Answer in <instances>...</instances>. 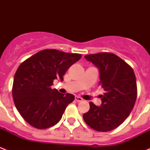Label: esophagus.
Listing matches in <instances>:
<instances>
[{
	"label": "esophagus",
	"mask_w": 150,
	"mask_h": 150,
	"mask_svg": "<svg viewBox=\"0 0 150 150\" xmlns=\"http://www.w3.org/2000/svg\"><path fill=\"white\" fill-rule=\"evenodd\" d=\"M75 100L77 102H81V101H83V98H81L80 97L76 96L75 97Z\"/></svg>",
	"instance_id": "1"
}]
</instances>
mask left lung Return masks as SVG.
I'll return each mask as SVG.
<instances>
[{
    "mask_svg": "<svg viewBox=\"0 0 150 150\" xmlns=\"http://www.w3.org/2000/svg\"><path fill=\"white\" fill-rule=\"evenodd\" d=\"M98 69L99 85L105 92L100 107L90 102L84 121L98 132H110L120 126L132 112L137 99V83L133 69L120 57L101 52L85 55Z\"/></svg>",
    "mask_w": 150,
    "mask_h": 150,
    "instance_id": "left-lung-1",
    "label": "left lung"
}]
</instances>
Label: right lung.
Wrapping results in <instances>:
<instances>
[{
	"label": "right lung",
	"mask_w": 150,
	"mask_h": 150,
	"mask_svg": "<svg viewBox=\"0 0 150 150\" xmlns=\"http://www.w3.org/2000/svg\"><path fill=\"white\" fill-rule=\"evenodd\" d=\"M80 54L56 50L38 52L21 64L16 72L13 98L17 110L28 124L38 129L55 125L62 119L74 95L52 89L55 79L63 76Z\"/></svg>",
	"instance_id": "right-lung-1"
}]
</instances>
